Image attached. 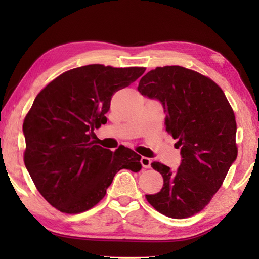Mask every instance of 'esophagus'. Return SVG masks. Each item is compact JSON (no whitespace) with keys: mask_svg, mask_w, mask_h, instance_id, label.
<instances>
[{"mask_svg":"<svg viewBox=\"0 0 259 259\" xmlns=\"http://www.w3.org/2000/svg\"><path fill=\"white\" fill-rule=\"evenodd\" d=\"M140 162H141V166L146 169L150 168V166H151V159L148 157H141Z\"/></svg>","mask_w":259,"mask_h":259,"instance_id":"34e87169","label":"esophagus"}]
</instances>
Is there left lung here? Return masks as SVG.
<instances>
[{
	"label": "left lung",
	"instance_id": "1",
	"mask_svg": "<svg viewBox=\"0 0 259 259\" xmlns=\"http://www.w3.org/2000/svg\"><path fill=\"white\" fill-rule=\"evenodd\" d=\"M138 91L162 104L166 130L178 139L181 156L175 171L151 163L161 174L163 187L158 194L146 195L147 200L168 217L192 216L211 200L237 158L233 109L212 80L179 65L149 71Z\"/></svg>",
	"mask_w": 259,
	"mask_h": 259
}]
</instances>
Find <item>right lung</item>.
Segmentation results:
<instances>
[{"label": "right lung", "instance_id": "1", "mask_svg": "<svg viewBox=\"0 0 259 259\" xmlns=\"http://www.w3.org/2000/svg\"><path fill=\"white\" fill-rule=\"evenodd\" d=\"M145 71L84 65L59 75L36 96L23 123L24 163L36 189L58 210L85 211L107 194L119 170L141 169L138 153L98 146L93 131L107 122L113 93Z\"/></svg>", "mask_w": 259, "mask_h": 259}]
</instances>
